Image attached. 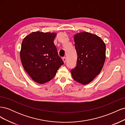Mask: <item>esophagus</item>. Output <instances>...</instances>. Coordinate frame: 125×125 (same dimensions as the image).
<instances>
[{
    "instance_id": "34e87169",
    "label": "esophagus",
    "mask_w": 125,
    "mask_h": 125,
    "mask_svg": "<svg viewBox=\"0 0 125 125\" xmlns=\"http://www.w3.org/2000/svg\"><path fill=\"white\" fill-rule=\"evenodd\" d=\"M62 60H63V62H64V63H65L66 62V60H67L66 57H63L62 58Z\"/></svg>"
}]
</instances>
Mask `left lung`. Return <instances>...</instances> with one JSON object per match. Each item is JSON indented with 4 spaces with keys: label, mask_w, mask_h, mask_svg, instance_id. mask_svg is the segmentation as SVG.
I'll return each mask as SVG.
<instances>
[{
    "label": "left lung",
    "mask_w": 125,
    "mask_h": 125,
    "mask_svg": "<svg viewBox=\"0 0 125 125\" xmlns=\"http://www.w3.org/2000/svg\"><path fill=\"white\" fill-rule=\"evenodd\" d=\"M77 65L71 70L75 81L83 85L92 81L101 71L106 58V45L100 37L86 32L74 35Z\"/></svg>",
    "instance_id": "1"
}]
</instances>
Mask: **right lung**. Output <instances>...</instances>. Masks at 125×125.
Listing matches in <instances>:
<instances>
[{
    "label": "right lung",
    "mask_w": 125,
    "mask_h": 125,
    "mask_svg": "<svg viewBox=\"0 0 125 125\" xmlns=\"http://www.w3.org/2000/svg\"><path fill=\"white\" fill-rule=\"evenodd\" d=\"M56 34L34 32L22 41L20 54L22 66L32 80L38 83L51 80L63 64L54 43Z\"/></svg>",
    "instance_id": "1"
}]
</instances>
